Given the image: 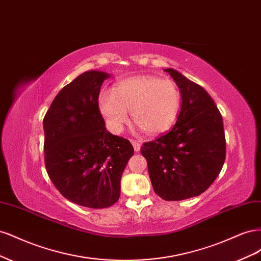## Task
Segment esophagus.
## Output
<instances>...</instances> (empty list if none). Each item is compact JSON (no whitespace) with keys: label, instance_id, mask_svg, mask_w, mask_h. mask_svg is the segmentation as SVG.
Instances as JSON below:
<instances>
[{"label":"esophagus","instance_id":"34e87169","mask_svg":"<svg viewBox=\"0 0 261 261\" xmlns=\"http://www.w3.org/2000/svg\"><path fill=\"white\" fill-rule=\"evenodd\" d=\"M130 141H132V145H133L134 149H135V151H136V152L140 151V146H141V145H140L139 141H137V140H134V139H132Z\"/></svg>","mask_w":261,"mask_h":261}]
</instances>
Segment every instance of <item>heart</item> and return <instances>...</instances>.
Wrapping results in <instances>:
<instances>
[{"instance_id":"obj_1","label":"heart","mask_w":261,"mask_h":261,"mask_svg":"<svg viewBox=\"0 0 261 261\" xmlns=\"http://www.w3.org/2000/svg\"><path fill=\"white\" fill-rule=\"evenodd\" d=\"M181 103L177 85L152 75H139L118 82L112 91H103L98 98L99 111L109 128L121 133L133 120L149 135L167 130L176 120Z\"/></svg>"}]
</instances>
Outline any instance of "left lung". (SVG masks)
<instances>
[{
	"label": "left lung",
	"instance_id": "obj_1",
	"mask_svg": "<svg viewBox=\"0 0 261 261\" xmlns=\"http://www.w3.org/2000/svg\"><path fill=\"white\" fill-rule=\"evenodd\" d=\"M180 90L181 107L170 132L140 149L154 193L178 201L207 191L222 170L225 135L222 116L201 86L173 68L164 69Z\"/></svg>",
	"mask_w": 261,
	"mask_h": 261
}]
</instances>
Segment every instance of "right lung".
<instances>
[{
  "mask_svg": "<svg viewBox=\"0 0 261 261\" xmlns=\"http://www.w3.org/2000/svg\"><path fill=\"white\" fill-rule=\"evenodd\" d=\"M110 74L88 70L66 85L43 118L44 163L66 199L101 209L114 204L134 148L107 132L98 108L101 85Z\"/></svg>",
  "mask_w": 261,
  "mask_h": 261,
  "instance_id": "obj_1",
  "label": "right lung"
}]
</instances>
